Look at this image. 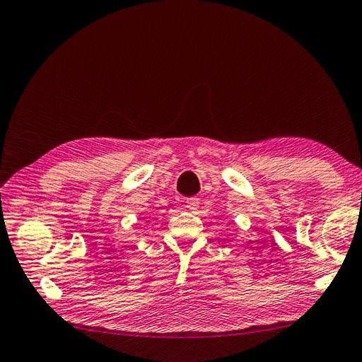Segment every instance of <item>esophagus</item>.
<instances>
[{
    "mask_svg": "<svg viewBox=\"0 0 362 362\" xmlns=\"http://www.w3.org/2000/svg\"><path fill=\"white\" fill-rule=\"evenodd\" d=\"M187 209L189 210V211H197V209H199V199L197 197H189V199H187Z\"/></svg>",
    "mask_w": 362,
    "mask_h": 362,
    "instance_id": "esophagus-1",
    "label": "esophagus"
}]
</instances>
